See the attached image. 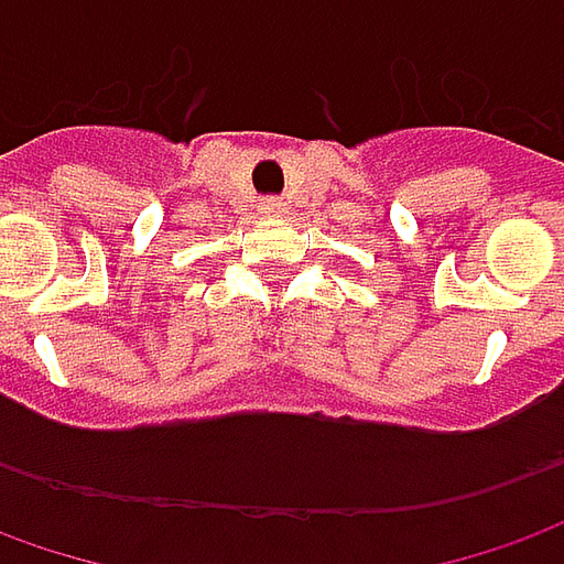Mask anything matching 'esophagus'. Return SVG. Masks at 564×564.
Segmentation results:
<instances>
[{"label": "esophagus", "instance_id": "esophagus-1", "mask_svg": "<svg viewBox=\"0 0 564 564\" xmlns=\"http://www.w3.org/2000/svg\"><path fill=\"white\" fill-rule=\"evenodd\" d=\"M262 209H265L268 216H278V213H281V203H278V200H265V203H262Z\"/></svg>", "mask_w": 564, "mask_h": 564}]
</instances>
